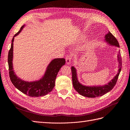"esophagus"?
Instances as JSON below:
<instances>
[{
	"label": "esophagus",
	"mask_w": 130,
	"mask_h": 130,
	"mask_svg": "<svg viewBox=\"0 0 130 130\" xmlns=\"http://www.w3.org/2000/svg\"><path fill=\"white\" fill-rule=\"evenodd\" d=\"M72 56L71 55H68L66 57V63L67 64H70V63H71L72 61Z\"/></svg>",
	"instance_id": "esophagus-1"
}]
</instances>
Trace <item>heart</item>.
Instances as JSON below:
<instances>
[{
	"label": "heart",
	"instance_id": "1",
	"mask_svg": "<svg viewBox=\"0 0 130 130\" xmlns=\"http://www.w3.org/2000/svg\"><path fill=\"white\" fill-rule=\"evenodd\" d=\"M82 40H83V38H82Z\"/></svg>",
	"mask_w": 130,
	"mask_h": 130
}]
</instances>
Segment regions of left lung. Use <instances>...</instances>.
<instances>
[{
    "mask_svg": "<svg viewBox=\"0 0 130 130\" xmlns=\"http://www.w3.org/2000/svg\"><path fill=\"white\" fill-rule=\"evenodd\" d=\"M105 41L107 42L108 44L116 46L119 48V43L118 42L116 38L113 36V35L108 31L107 35H106L105 37ZM118 60L119 62V69L118 73L115 76L113 79L111 81H109L107 85L104 86H84L80 84L78 82L77 77V73L76 70L74 67H72V81L74 89L76 91L81 94V95L84 96L88 97V98H96L98 96H101L104 95V94L109 92L110 90H111L113 87L116 85L117 81L118 80V78L121 69V57L120 50L119 52V54L118 55Z\"/></svg>",
    "mask_w": 130,
    "mask_h": 130,
    "instance_id": "1",
    "label": "left lung"
}]
</instances>
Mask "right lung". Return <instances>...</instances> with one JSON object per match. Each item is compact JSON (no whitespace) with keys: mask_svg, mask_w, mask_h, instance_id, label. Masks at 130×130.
I'll return each instance as SVG.
<instances>
[{"mask_svg":"<svg viewBox=\"0 0 130 130\" xmlns=\"http://www.w3.org/2000/svg\"><path fill=\"white\" fill-rule=\"evenodd\" d=\"M24 26L25 25H23L21 27L20 30L14 35L12 40L11 48L8 54L9 76L14 87L22 93L31 97L43 96L53 90L57 73L62 67L65 64L66 60L64 58L54 59L47 67L44 76L39 80L28 82L22 80L18 77L13 70V44L14 37L21 32Z\"/></svg>","mask_w":130,"mask_h":130,"instance_id":"right-lung-1","label":"right lung"}]
</instances>
